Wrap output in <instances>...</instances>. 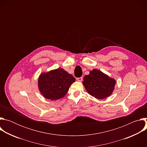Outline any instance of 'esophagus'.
<instances>
[{"instance_id": "1", "label": "esophagus", "mask_w": 147, "mask_h": 147, "mask_svg": "<svg viewBox=\"0 0 147 147\" xmlns=\"http://www.w3.org/2000/svg\"><path fill=\"white\" fill-rule=\"evenodd\" d=\"M77 80L78 81H79V82H80V81H81L82 80V77H79V78H77Z\"/></svg>"}]
</instances>
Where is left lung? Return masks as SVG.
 <instances>
[{
    "instance_id": "1",
    "label": "left lung",
    "mask_w": 147,
    "mask_h": 147,
    "mask_svg": "<svg viewBox=\"0 0 147 147\" xmlns=\"http://www.w3.org/2000/svg\"><path fill=\"white\" fill-rule=\"evenodd\" d=\"M82 84L88 93L98 99L111 95L115 90L116 80L98 69H93L83 78Z\"/></svg>"
}]
</instances>
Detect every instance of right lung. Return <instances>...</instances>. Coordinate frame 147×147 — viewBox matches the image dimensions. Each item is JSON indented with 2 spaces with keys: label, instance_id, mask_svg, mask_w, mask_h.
Listing matches in <instances>:
<instances>
[{
  "label": "right lung",
  "instance_id": "obj_1",
  "mask_svg": "<svg viewBox=\"0 0 147 147\" xmlns=\"http://www.w3.org/2000/svg\"><path fill=\"white\" fill-rule=\"evenodd\" d=\"M75 81L71 74L63 69L59 68L40 73L38 87L45 98L55 100L64 97Z\"/></svg>",
  "mask_w": 147,
  "mask_h": 147
}]
</instances>
